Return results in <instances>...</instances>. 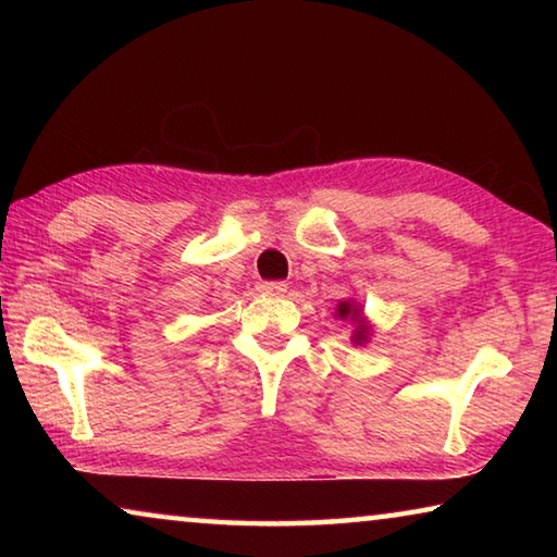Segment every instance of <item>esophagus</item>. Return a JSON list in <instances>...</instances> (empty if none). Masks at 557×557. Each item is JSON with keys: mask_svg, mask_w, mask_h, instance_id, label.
I'll list each match as a JSON object with an SVG mask.
<instances>
[{"mask_svg": "<svg viewBox=\"0 0 557 557\" xmlns=\"http://www.w3.org/2000/svg\"><path fill=\"white\" fill-rule=\"evenodd\" d=\"M260 289L265 292V295H285L287 285H285V282H262Z\"/></svg>", "mask_w": 557, "mask_h": 557, "instance_id": "1", "label": "esophagus"}]
</instances>
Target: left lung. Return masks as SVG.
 <instances>
[{
	"label": "left lung",
	"instance_id": "obj_1",
	"mask_svg": "<svg viewBox=\"0 0 557 557\" xmlns=\"http://www.w3.org/2000/svg\"><path fill=\"white\" fill-rule=\"evenodd\" d=\"M334 317L344 319V322L348 319V322L354 324L351 342H354L356 346L369 344V338H371V322H369V319L363 317V307L358 305V301H354V299H344V301H338V307H336Z\"/></svg>",
	"mask_w": 557,
	"mask_h": 557
}]
</instances>
